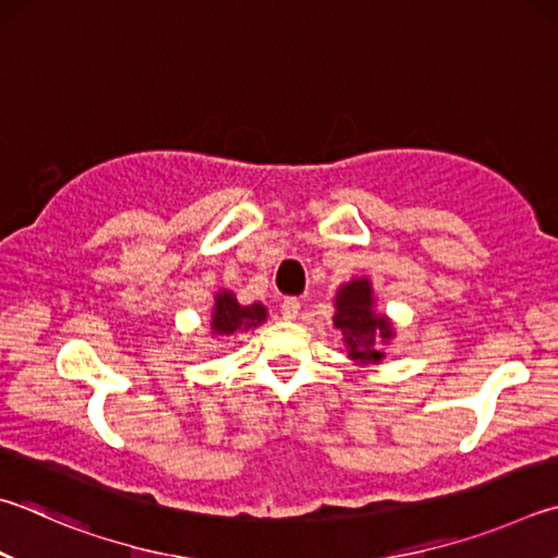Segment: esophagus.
Instances as JSON below:
<instances>
[{
    "mask_svg": "<svg viewBox=\"0 0 558 558\" xmlns=\"http://www.w3.org/2000/svg\"><path fill=\"white\" fill-rule=\"evenodd\" d=\"M280 314H282V319H288V322H292V319H298V314H300V300H295V298H286L280 302Z\"/></svg>",
    "mask_w": 558,
    "mask_h": 558,
    "instance_id": "34e87169",
    "label": "esophagus"
}]
</instances>
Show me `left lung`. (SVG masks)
<instances>
[{"instance_id":"8db88e82","label":"left lung","mask_w":558,"mask_h":558,"mask_svg":"<svg viewBox=\"0 0 558 558\" xmlns=\"http://www.w3.org/2000/svg\"><path fill=\"white\" fill-rule=\"evenodd\" d=\"M333 331L341 333L347 359L356 366H378L385 347L398 337L388 314L378 310L371 278H351L333 295Z\"/></svg>"}]
</instances>
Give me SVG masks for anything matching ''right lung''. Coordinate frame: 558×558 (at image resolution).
I'll list each match as a JSON object with an SVG mask.
<instances>
[{
  "mask_svg": "<svg viewBox=\"0 0 558 558\" xmlns=\"http://www.w3.org/2000/svg\"><path fill=\"white\" fill-rule=\"evenodd\" d=\"M268 310L260 302H251V305H241L236 295L227 288L215 292V307H211L209 317V331L211 337L227 339V337H241L258 329L266 324Z\"/></svg>",
  "mask_w": 558,
  "mask_h": 558,
  "instance_id": "add662e5",
  "label": "right lung"
}]
</instances>
